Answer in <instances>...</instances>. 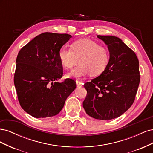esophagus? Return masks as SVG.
I'll list each match as a JSON object with an SVG mask.
<instances>
[{
    "mask_svg": "<svg viewBox=\"0 0 153 153\" xmlns=\"http://www.w3.org/2000/svg\"><path fill=\"white\" fill-rule=\"evenodd\" d=\"M76 85H77L78 86H80V85H81L83 84V82L80 81V80H77L76 81Z\"/></svg>",
    "mask_w": 153,
    "mask_h": 153,
    "instance_id": "esophagus-1",
    "label": "esophagus"
}]
</instances>
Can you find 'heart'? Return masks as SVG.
<instances>
[{"label":"heart","mask_w":153,"mask_h":153,"mask_svg":"<svg viewBox=\"0 0 153 153\" xmlns=\"http://www.w3.org/2000/svg\"><path fill=\"white\" fill-rule=\"evenodd\" d=\"M59 59L62 66L71 69L80 65L69 73L68 76L79 78L91 74L96 76L101 75L107 68L110 61L108 49L89 39L75 41L71 48L62 47L59 51Z\"/></svg>","instance_id":"1"}]
</instances>
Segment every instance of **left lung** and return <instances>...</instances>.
<instances>
[{
	"label": "left lung",
	"instance_id": "obj_1",
	"mask_svg": "<svg viewBox=\"0 0 153 153\" xmlns=\"http://www.w3.org/2000/svg\"><path fill=\"white\" fill-rule=\"evenodd\" d=\"M107 45L110 61L99 76L84 84L87 96L83 106L96 119L117 118L128 110L135 99L140 75L135 53L112 36H98Z\"/></svg>",
	"mask_w": 153,
	"mask_h": 153
}]
</instances>
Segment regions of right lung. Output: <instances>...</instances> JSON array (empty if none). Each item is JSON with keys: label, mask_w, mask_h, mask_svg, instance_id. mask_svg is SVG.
<instances>
[{"label": "right lung", "mask_w": 153, "mask_h": 153, "mask_svg": "<svg viewBox=\"0 0 153 153\" xmlns=\"http://www.w3.org/2000/svg\"><path fill=\"white\" fill-rule=\"evenodd\" d=\"M71 36L44 32L31 40L18 52L14 75L18 100L27 113L36 118L52 117L62 109L75 89L76 82L63 75L59 51Z\"/></svg>", "instance_id": "1"}]
</instances>
